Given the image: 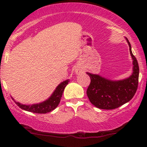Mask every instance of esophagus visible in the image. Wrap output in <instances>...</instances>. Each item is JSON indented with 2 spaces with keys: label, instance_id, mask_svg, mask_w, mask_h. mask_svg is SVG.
Instances as JSON below:
<instances>
[{
  "label": "esophagus",
  "instance_id": "34e87169",
  "mask_svg": "<svg viewBox=\"0 0 147 147\" xmlns=\"http://www.w3.org/2000/svg\"><path fill=\"white\" fill-rule=\"evenodd\" d=\"M75 72H76V74H77V75H81V74L84 73V70H83V69L81 68H77L75 70Z\"/></svg>",
  "mask_w": 147,
  "mask_h": 147
}]
</instances>
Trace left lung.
I'll use <instances>...</instances> for the list:
<instances>
[{"label": "left lung", "instance_id": "obj_1", "mask_svg": "<svg viewBox=\"0 0 147 147\" xmlns=\"http://www.w3.org/2000/svg\"><path fill=\"white\" fill-rule=\"evenodd\" d=\"M129 50L133 59V73L129 78L123 80L112 81L87 72L90 77V84L86 93L91 104L97 108L106 110L117 109L129 102L136 94L138 86L139 65L131 51L129 40Z\"/></svg>", "mask_w": 147, "mask_h": 147}]
</instances>
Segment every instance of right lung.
Here are the masks:
<instances>
[{
    "mask_svg": "<svg viewBox=\"0 0 147 147\" xmlns=\"http://www.w3.org/2000/svg\"><path fill=\"white\" fill-rule=\"evenodd\" d=\"M68 79L61 82L57 87L56 90L54 91L52 95L47 100L39 103V104H32V105H25V104H22L19 102H16L14 99H13L14 100L15 103L17 104V106H18V107H20L23 110L34 113H47L50 112L56 109L57 106L59 105L64 89L67 84H68Z\"/></svg>",
    "mask_w": 147,
    "mask_h": 147,
    "instance_id": "add662e5",
    "label": "right lung"
}]
</instances>
